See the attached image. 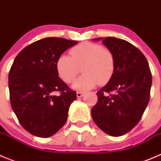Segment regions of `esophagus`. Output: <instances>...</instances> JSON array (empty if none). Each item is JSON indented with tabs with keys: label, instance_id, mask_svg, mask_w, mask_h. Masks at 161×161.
<instances>
[{
	"label": "esophagus",
	"instance_id": "34e87169",
	"mask_svg": "<svg viewBox=\"0 0 161 161\" xmlns=\"http://www.w3.org/2000/svg\"><path fill=\"white\" fill-rule=\"evenodd\" d=\"M84 95H85V93H82V92H76V96H77V97H82Z\"/></svg>",
	"mask_w": 161,
	"mask_h": 161
}]
</instances>
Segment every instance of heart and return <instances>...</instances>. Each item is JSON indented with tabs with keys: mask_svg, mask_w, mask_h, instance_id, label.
Here are the masks:
<instances>
[{
	"mask_svg": "<svg viewBox=\"0 0 161 161\" xmlns=\"http://www.w3.org/2000/svg\"><path fill=\"white\" fill-rule=\"evenodd\" d=\"M69 54L70 56H59L56 62L58 75L65 83H72L80 68L84 74L73 85L78 90L93 89L97 84L104 85L111 80L115 69V60L109 49L98 43L85 42L72 47Z\"/></svg>",
	"mask_w": 161,
	"mask_h": 161,
	"instance_id": "heart-1",
	"label": "heart"
}]
</instances>
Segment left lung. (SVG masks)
I'll list each match as a JSON object with an SVG mask.
<instances>
[{
	"mask_svg": "<svg viewBox=\"0 0 161 161\" xmlns=\"http://www.w3.org/2000/svg\"><path fill=\"white\" fill-rule=\"evenodd\" d=\"M99 39L113 53L115 69L111 80L97 93L91 114L101 130L121 136L143 116L150 99L152 73L144 55L131 43L114 37L93 40Z\"/></svg>",
	"mask_w": 161,
	"mask_h": 161,
	"instance_id": "obj_1",
	"label": "left lung"
}]
</instances>
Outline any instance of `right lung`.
<instances>
[{
	"label": "right lung",
	"instance_id": "obj_1",
	"mask_svg": "<svg viewBox=\"0 0 161 161\" xmlns=\"http://www.w3.org/2000/svg\"><path fill=\"white\" fill-rule=\"evenodd\" d=\"M76 41L48 37L18 53L8 73L9 98L25 130L38 137L53 136L65 124L76 93L61 79L56 62Z\"/></svg>",
	"mask_w": 161,
	"mask_h": 161
}]
</instances>
